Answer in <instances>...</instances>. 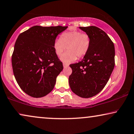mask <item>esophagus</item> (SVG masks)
Returning <instances> with one entry per match:
<instances>
[{
	"label": "esophagus",
	"mask_w": 134,
	"mask_h": 134,
	"mask_svg": "<svg viewBox=\"0 0 134 134\" xmlns=\"http://www.w3.org/2000/svg\"><path fill=\"white\" fill-rule=\"evenodd\" d=\"M68 66H69L68 64H66V63H63V67L65 68H67V67H68Z\"/></svg>",
	"instance_id": "1"
}]
</instances>
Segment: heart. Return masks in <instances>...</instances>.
Here are the masks:
<instances>
[{
    "label": "heart",
    "mask_w": 134,
    "mask_h": 134,
    "mask_svg": "<svg viewBox=\"0 0 134 134\" xmlns=\"http://www.w3.org/2000/svg\"><path fill=\"white\" fill-rule=\"evenodd\" d=\"M90 37L86 33L78 31L64 32L60 39H55L53 42V48L57 56H60L66 48L68 51L60 57L63 63H72L79 58L84 57L87 53L90 47Z\"/></svg>",
    "instance_id": "heart-1"
}]
</instances>
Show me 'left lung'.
I'll return each instance as SVG.
<instances>
[{
	"instance_id": "obj_1",
	"label": "left lung",
	"mask_w": 134,
	"mask_h": 134,
	"mask_svg": "<svg viewBox=\"0 0 134 134\" xmlns=\"http://www.w3.org/2000/svg\"><path fill=\"white\" fill-rule=\"evenodd\" d=\"M90 37V47L81 62L72 64L69 77L71 90L82 98H90L105 87L114 67L115 50L107 33L96 26L79 27Z\"/></svg>"
}]
</instances>
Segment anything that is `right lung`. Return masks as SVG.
<instances>
[{"instance_id": "obj_1", "label": "right lung", "mask_w": 134, "mask_h": 134, "mask_svg": "<svg viewBox=\"0 0 134 134\" xmlns=\"http://www.w3.org/2000/svg\"><path fill=\"white\" fill-rule=\"evenodd\" d=\"M67 27L34 26L16 39L12 57L13 74L20 88L29 96L44 97L54 88L63 66L53 50V42Z\"/></svg>"}]
</instances>
